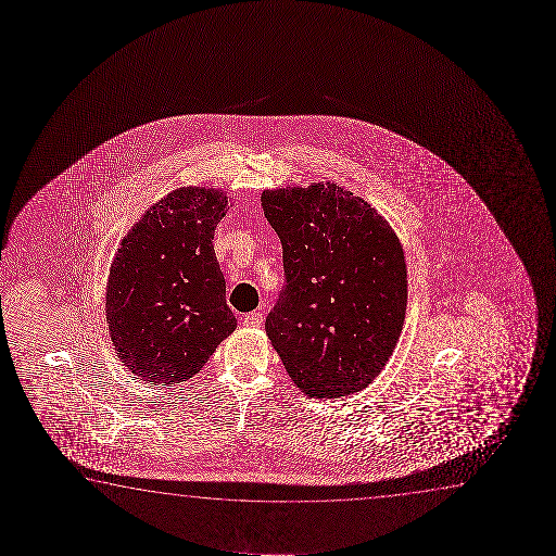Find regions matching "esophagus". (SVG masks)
I'll list each match as a JSON object with an SVG mask.
<instances>
[{
	"label": "esophagus",
	"mask_w": 556,
	"mask_h": 556,
	"mask_svg": "<svg viewBox=\"0 0 556 556\" xmlns=\"http://www.w3.org/2000/svg\"><path fill=\"white\" fill-rule=\"evenodd\" d=\"M264 323V315L260 312L247 313L243 317V327L247 328H258Z\"/></svg>",
	"instance_id": "esophagus-1"
}]
</instances>
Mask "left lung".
Returning a JSON list of instances; mask_svg holds the SVG:
<instances>
[{
	"label": "left lung",
	"instance_id": "left-lung-1",
	"mask_svg": "<svg viewBox=\"0 0 556 556\" xmlns=\"http://www.w3.org/2000/svg\"><path fill=\"white\" fill-rule=\"evenodd\" d=\"M287 285L266 334L292 381L313 399L370 386L403 332L408 281L395 229L343 186L264 190Z\"/></svg>",
	"mask_w": 556,
	"mask_h": 556
}]
</instances>
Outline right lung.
Instances as JSON below:
<instances>
[{"label":"right lung","mask_w":556,"mask_h":556,"mask_svg":"<svg viewBox=\"0 0 556 556\" xmlns=\"http://www.w3.org/2000/svg\"><path fill=\"white\" fill-rule=\"evenodd\" d=\"M228 201L218 188L173 190L142 214L115 252L108 330L119 361L146 383L190 380L237 328L213 243Z\"/></svg>","instance_id":"right-lung-1"}]
</instances>
